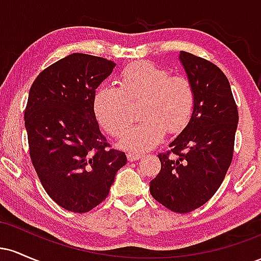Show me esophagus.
I'll use <instances>...</instances> for the list:
<instances>
[{"mask_svg":"<svg viewBox=\"0 0 261 261\" xmlns=\"http://www.w3.org/2000/svg\"><path fill=\"white\" fill-rule=\"evenodd\" d=\"M143 153H141V152H135V151H131L127 153V160L130 162H134V161H139L141 158L143 157Z\"/></svg>","mask_w":261,"mask_h":261,"instance_id":"1","label":"esophagus"}]
</instances>
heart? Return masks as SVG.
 Listing matches in <instances>:
<instances>
[{
    "instance_id": "heart-1",
    "label": "heart",
    "mask_w": 261,
    "mask_h": 261,
    "mask_svg": "<svg viewBox=\"0 0 261 261\" xmlns=\"http://www.w3.org/2000/svg\"><path fill=\"white\" fill-rule=\"evenodd\" d=\"M140 100L144 120L132 123L130 102ZM196 92L193 82L181 74L151 61H135L121 68L118 87L99 86L93 95V108L100 125L113 136L124 135L121 145L128 149H148L161 141L166 131L178 134L193 118Z\"/></svg>"
}]
</instances>
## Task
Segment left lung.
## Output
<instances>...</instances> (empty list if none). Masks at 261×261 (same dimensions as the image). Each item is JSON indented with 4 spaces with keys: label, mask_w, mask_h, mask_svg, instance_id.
<instances>
[{
    "label": "left lung",
    "mask_w": 261,
    "mask_h": 261,
    "mask_svg": "<svg viewBox=\"0 0 261 261\" xmlns=\"http://www.w3.org/2000/svg\"><path fill=\"white\" fill-rule=\"evenodd\" d=\"M179 58L195 87V110L169 151L158 154L161 172L149 182V193L170 211L188 214L222 184L232 163L238 109L220 67L187 51Z\"/></svg>",
    "instance_id": "1"
}]
</instances>
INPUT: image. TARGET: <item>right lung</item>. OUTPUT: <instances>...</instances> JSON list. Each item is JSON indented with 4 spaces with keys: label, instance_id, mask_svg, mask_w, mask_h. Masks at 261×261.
I'll use <instances>...</instances> for the list:
<instances>
[{
    "label": "right lung",
    "instance_id": "right-lung-1",
    "mask_svg": "<svg viewBox=\"0 0 261 261\" xmlns=\"http://www.w3.org/2000/svg\"><path fill=\"white\" fill-rule=\"evenodd\" d=\"M114 67L110 60L71 54L41 71L29 91L24 121L32 163L47 195L76 214L107 199L127 162L101 135L93 108L95 89Z\"/></svg>",
    "mask_w": 261,
    "mask_h": 261
}]
</instances>
